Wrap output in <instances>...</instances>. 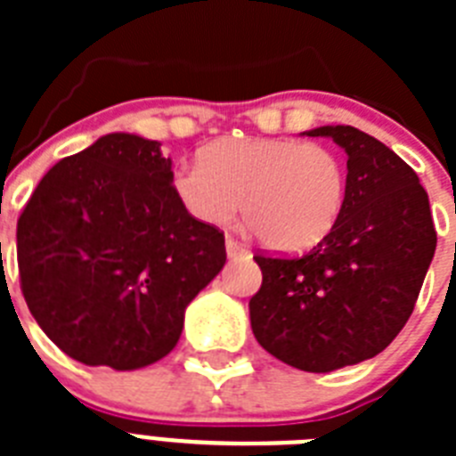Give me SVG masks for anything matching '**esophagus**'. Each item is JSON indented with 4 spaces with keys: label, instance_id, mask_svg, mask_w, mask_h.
Here are the masks:
<instances>
[{
    "label": "esophagus",
    "instance_id": "obj_1",
    "mask_svg": "<svg viewBox=\"0 0 456 456\" xmlns=\"http://www.w3.org/2000/svg\"><path fill=\"white\" fill-rule=\"evenodd\" d=\"M225 253H228V257H240L247 256L248 248L241 241H237L235 237H225Z\"/></svg>",
    "mask_w": 456,
    "mask_h": 456
}]
</instances>
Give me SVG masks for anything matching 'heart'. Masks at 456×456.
<instances>
[{"label":"heart","instance_id":"heart-1","mask_svg":"<svg viewBox=\"0 0 456 456\" xmlns=\"http://www.w3.org/2000/svg\"><path fill=\"white\" fill-rule=\"evenodd\" d=\"M171 191L200 224L225 225L241 200L256 235L283 253L320 244L347 199V171L336 151L289 136L212 141L199 164L173 171Z\"/></svg>","mask_w":456,"mask_h":456}]
</instances>
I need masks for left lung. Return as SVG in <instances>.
<instances>
[{
    "mask_svg": "<svg viewBox=\"0 0 456 456\" xmlns=\"http://www.w3.org/2000/svg\"><path fill=\"white\" fill-rule=\"evenodd\" d=\"M347 152V199L333 231L304 256H253L263 285L248 301L256 340L304 372L384 352L404 329L436 251L416 171L352 125H324Z\"/></svg>",
    "mask_w": 456,
    "mask_h": 456,
    "instance_id": "obj_1",
    "label": "left lung"
}]
</instances>
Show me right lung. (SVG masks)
<instances>
[{
    "instance_id": "obj_1",
    "label": "right lung",
    "mask_w": 456,
    "mask_h": 456,
    "mask_svg": "<svg viewBox=\"0 0 456 456\" xmlns=\"http://www.w3.org/2000/svg\"><path fill=\"white\" fill-rule=\"evenodd\" d=\"M159 146L100 136L45 173L18 219L24 301L84 365L136 370L167 356L184 308L225 265L224 232L180 208Z\"/></svg>"
}]
</instances>
